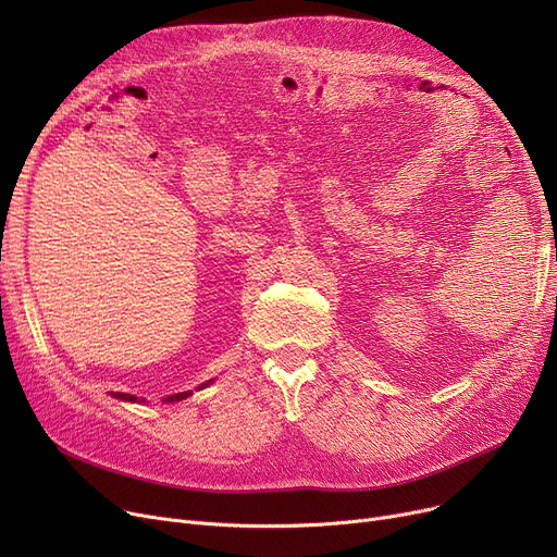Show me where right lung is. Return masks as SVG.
I'll return each instance as SVG.
<instances>
[{
	"label": "right lung",
	"mask_w": 557,
	"mask_h": 557,
	"mask_svg": "<svg viewBox=\"0 0 557 557\" xmlns=\"http://www.w3.org/2000/svg\"><path fill=\"white\" fill-rule=\"evenodd\" d=\"M187 395H191V393H178V395H171V397H166L169 401H178V399H185ZM116 399H126V401H137V397L135 395H128V393H116L114 395ZM144 401V399H141Z\"/></svg>",
	"instance_id": "add662e5"
}]
</instances>
